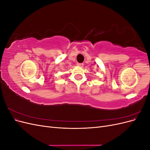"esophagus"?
Here are the masks:
<instances>
[{
  "mask_svg": "<svg viewBox=\"0 0 150 150\" xmlns=\"http://www.w3.org/2000/svg\"><path fill=\"white\" fill-rule=\"evenodd\" d=\"M83 65H84V64H83V63H77V66H80V67H83Z\"/></svg>",
  "mask_w": 150,
  "mask_h": 150,
  "instance_id": "1",
  "label": "esophagus"
}]
</instances>
